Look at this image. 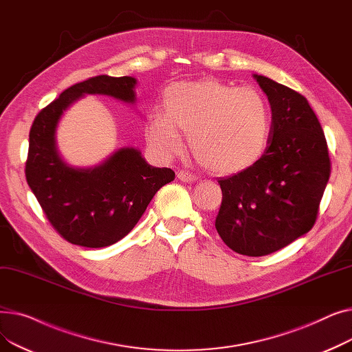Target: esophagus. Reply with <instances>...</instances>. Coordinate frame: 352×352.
I'll list each match as a JSON object with an SVG mask.
<instances>
[{
	"label": "esophagus",
	"mask_w": 352,
	"mask_h": 352,
	"mask_svg": "<svg viewBox=\"0 0 352 352\" xmlns=\"http://www.w3.org/2000/svg\"><path fill=\"white\" fill-rule=\"evenodd\" d=\"M177 178H178L179 181H182V182H194V181L197 179L194 175H191V174L187 173V171H178V173H177Z\"/></svg>",
	"instance_id": "obj_1"
}]
</instances>
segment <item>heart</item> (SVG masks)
Segmentation results:
<instances>
[{
    "instance_id": "heart-1",
    "label": "heart",
    "mask_w": 352,
    "mask_h": 352,
    "mask_svg": "<svg viewBox=\"0 0 352 352\" xmlns=\"http://www.w3.org/2000/svg\"><path fill=\"white\" fill-rule=\"evenodd\" d=\"M188 134L191 151L214 174L234 175L260 162L271 142L272 113L255 88H238L219 80L175 82L164 94V114L146 125V140L171 157Z\"/></svg>"
}]
</instances>
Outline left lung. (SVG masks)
<instances>
[{"mask_svg":"<svg viewBox=\"0 0 352 352\" xmlns=\"http://www.w3.org/2000/svg\"><path fill=\"white\" fill-rule=\"evenodd\" d=\"M254 78L272 113L264 158L251 170L219 178L223 202L215 228L235 252L263 256L307 234L316 224L331 174L321 124L307 98L264 76Z\"/></svg>","mask_w":352,"mask_h":352,"instance_id":"8db88e82","label":"left lung"}]
</instances>
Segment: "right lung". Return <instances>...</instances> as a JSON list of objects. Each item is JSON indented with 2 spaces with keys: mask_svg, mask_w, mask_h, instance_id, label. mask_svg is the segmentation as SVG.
Masks as SVG:
<instances>
[{
  "mask_svg": "<svg viewBox=\"0 0 352 352\" xmlns=\"http://www.w3.org/2000/svg\"><path fill=\"white\" fill-rule=\"evenodd\" d=\"M133 77L98 76L67 88L43 108L30 129L27 182L54 227L74 245H113L131 231L155 192L175 178L171 168H155L133 146L120 148L104 162L76 168L63 161L55 129L64 111L87 94L135 102Z\"/></svg>",
  "mask_w": 352,
  "mask_h": 352,
  "instance_id": "right-lung-1",
  "label": "right lung"
}]
</instances>
